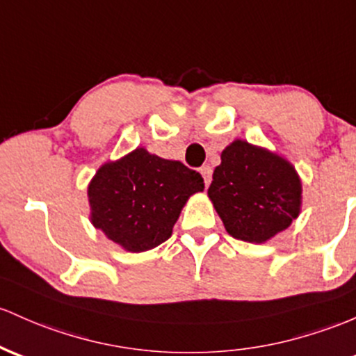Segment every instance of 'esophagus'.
<instances>
[{
  "instance_id": "34e87169",
  "label": "esophagus",
  "mask_w": 356,
  "mask_h": 356,
  "mask_svg": "<svg viewBox=\"0 0 356 356\" xmlns=\"http://www.w3.org/2000/svg\"><path fill=\"white\" fill-rule=\"evenodd\" d=\"M199 172H201L202 179H204V184L209 186L211 184V177H213V169H211L209 165H202L201 169H199Z\"/></svg>"
}]
</instances>
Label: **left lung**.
Instances as JSON below:
<instances>
[{
  "instance_id": "1",
  "label": "left lung",
  "mask_w": 356,
  "mask_h": 356,
  "mask_svg": "<svg viewBox=\"0 0 356 356\" xmlns=\"http://www.w3.org/2000/svg\"><path fill=\"white\" fill-rule=\"evenodd\" d=\"M302 186L291 162L267 148L235 140L221 152L208 196L226 232L264 243L299 216Z\"/></svg>"
}]
</instances>
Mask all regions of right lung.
Returning a JSON list of instances; mask_svg holds the SVG:
<instances>
[{
  "mask_svg": "<svg viewBox=\"0 0 356 356\" xmlns=\"http://www.w3.org/2000/svg\"><path fill=\"white\" fill-rule=\"evenodd\" d=\"M202 189L199 172L136 148L89 182L91 222L128 252H147L169 240L187 199Z\"/></svg>",
  "mask_w": 356,
  "mask_h": 356,
  "instance_id": "right-lung-1",
  "label": "right lung"
}]
</instances>
